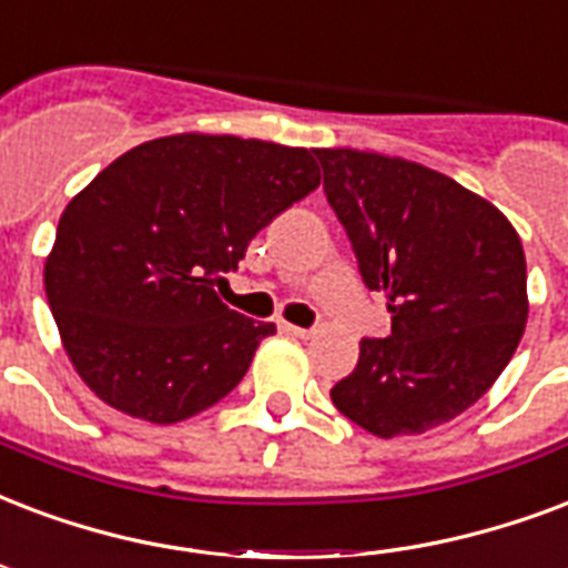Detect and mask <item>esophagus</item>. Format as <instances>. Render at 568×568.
<instances>
[{
    "mask_svg": "<svg viewBox=\"0 0 568 568\" xmlns=\"http://www.w3.org/2000/svg\"><path fill=\"white\" fill-rule=\"evenodd\" d=\"M283 331L292 333V336H297V339H306V336H313V327H297V324H288V322H283Z\"/></svg>",
    "mask_w": 568,
    "mask_h": 568,
    "instance_id": "obj_1",
    "label": "esophagus"
}]
</instances>
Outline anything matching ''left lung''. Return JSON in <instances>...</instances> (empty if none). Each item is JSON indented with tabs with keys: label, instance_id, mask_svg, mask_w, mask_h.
Wrapping results in <instances>:
<instances>
[{
	"label": "left lung",
	"instance_id": "obj_1",
	"mask_svg": "<svg viewBox=\"0 0 568 568\" xmlns=\"http://www.w3.org/2000/svg\"><path fill=\"white\" fill-rule=\"evenodd\" d=\"M324 196L389 333L361 339L333 405L378 438L423 435L474 405L513 361L527 262L513 223L449 175L372 151L315 149Z\"/></svg>",
	"mask_w": 568,
	"mask_h": 568
}]
</instances>
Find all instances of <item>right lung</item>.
I'll return each instance as SVG.
<instances>
[{"mask_svg":"<svg viewBox=\"0 0 568 568\" xmlns=\"http://www.w3.org/2000/svg\"><path fill=\"white\" fill-rule=\"evenodd\" d=\"M318 181L313 151L241 136L181 133L112 160L64 207L43 267L80 378L160 426L229 396L276 327L229 310L214 283Z\"/></svg>","mask_w":568,"mask_h":568,"instance_id":"obj_1","label":"right lung"}]
</instances>
